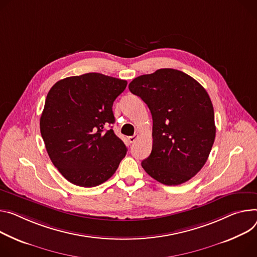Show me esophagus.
Here are the masks:
<instances>
[{
  "label": "esophagus",
  "mask_w": 257,
  "mask_h": 257,
  "mask_svg": "<svg viewBox=\"0 0 257 257\" xmlns=\"http://www.w3.org/2000/svg\"><path fill=\"white\" fill-rule=\"evenodd\" d=\"M138 133H136V134H134V135H132V136H129L128 137V141H129V143H131V144H133L135 141H136V139L138 138Z\"/></svg>",
  "instance_id": "obj_1"
}]
</instances>
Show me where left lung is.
Wrapping results in <instances>:
<instances>
[{
    "label": "left lung",
    "instance_id": "1",
    "mask_svg": "<svg viewBox=\"0 0 257 257\" xmlns=\"http://www.w3.org/2000/svg\"><path fill=\"white\" fill-rule=\"evenodd\" d=\"M129 90L148 104L153 118V148L143 168L166 185L190 180L205 165L215 139L214 110L207 91L173 68L139 76Z\"/></svg>",
    "mask_w": 257,
    "mask_h": 257
}]
</instances>
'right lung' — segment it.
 Instances as JSON below:
<instances>
[{
    "instance_id": "add662e5",
    "label": "right lung",
    "mask_w": 257,
    "mask_h": 257,
    "mask_svg": "<svg viewBox=\"0 0 257 257\" xmlns=\"http://www.w3.org/2000/svg\"><path fill=\"white\" fill-rule=\"evenodd\" d=\"M127 81L89 73L55 83L46 97L40 130L53 165L79 186L93 188L118 169L127 148L112 129V103Z\"/></svg>"
}]
</instances>
